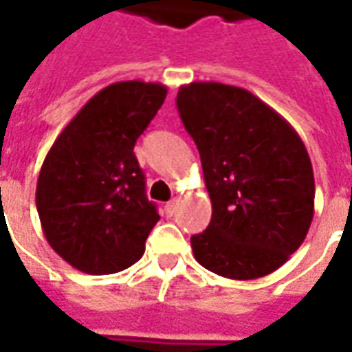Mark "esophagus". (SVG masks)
<instances>
[{"label":"esophagus","instance_id":"obj_1","mask_svg":"<svg viewBox=\"0 0 352 352\" xmlns=\"http://www.w3.org/2000/svg\"><path fill=\"white\" fill-rule=\"evenodd\" d=\"M164 211H166V214H168V217H171V214L175 213V211H177V199H171V201H168V204L164 206Z\"/></svg>","mask_w":352,"mask_h":352}]
</instances>
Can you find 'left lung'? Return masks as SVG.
Returning a JSON list of instances; mask_svg holds the SVG:
<instances>
[{
	"label": "left lung",
	"mask_w": 352,
	"mask_h": 352,
	"mask_svg": "<svg viewBox=\"0 0 352 352\" xmlns=\"http://www.w3.org/2000/svg\"><path fill=\"white\" fill-rule=\"evenodd\" d=\"M177 109L198 146L213 206L192 251L209 272L258 279L303 243L315 213V179L302 138L254 94L222 82L179 88Z\"/></svg>",
	"instance_id": "left-lung-1"
}]
</instances>
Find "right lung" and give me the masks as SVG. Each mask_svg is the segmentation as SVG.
I'll list each match as a JSON object with an SVG mask.
<instances>
[{
  "mask_svg": "<svg viewBox=\"0 0 352 352\" xmlns=\"http://www.w3.org/2000/svg\"><path fill=\"white\" fill-rule=\"evenodd\" d=\"M166 94L160 82L109 85L50 146L35 204L49 245L75 270L109 275L143 256L160 214L146 199L133 146Z\"/></svg>",
  "mask_w": 352,
  "mask_h": 352,
  "instance_id": "right-lung-1",
  "label": "right lung"
}]
</instances>
